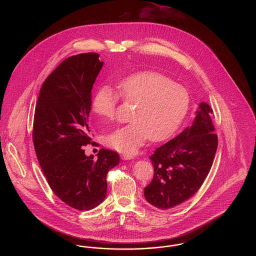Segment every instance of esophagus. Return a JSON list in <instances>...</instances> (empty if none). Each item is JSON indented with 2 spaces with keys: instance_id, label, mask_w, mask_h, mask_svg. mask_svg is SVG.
<instances>
[{
  "instance_id": "obj_1",
  "label": "esophagus",
  "mask_w": 256,
  "mask_h": 256,
  "mask_svg": "<svg viewBox=\"0 0 256 256\" xmlns=\"http://www.w3.org/2000/svg\"><path fill=\"white\" fill-rule=\"evenodd\" d=\"M121 158L124 160H130V159H134V156L132 154H121Z\"/></svg>"
}]
</instances>
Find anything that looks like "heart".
<instances>
[{"mask_svg":"<svg viewBox=\"0 0 256 256\" xmlns=\"http://www.w3.org/2000/svg\"><path fill=\"white\" fill-rule=\"evenodd\" d=\"M120 96L135 102L132 122L106 137V144L122 154H134L146 139L158 142L169 138L178 128L189 106V93L164 74H135L118 84ZM119 95L110 86L100 87L93 98L92 110L98 117L114 118Z\"/></svg>","mask_w":256,"mask_h":256,"instance_id":"1","label":"heart"}]
</instances>
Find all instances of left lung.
Segmentation results:
<instances>
[{
	"label": "left lung",
	"mask_w": 256,
	"mask_h": 256,
	"mask_svg": "<svg viewBox=\"0 0 256 256\" xmlns=\"http://www.w3.org/2000/svg\"><path fill=\"white\" fill-rule=\"evenodd\" d=\"M210 106L202 102L182 134L150 156L154 178L144 189L146 202L159 209L176 206L195 195L211 169L218 146Z\"/></svg>",
	"instance_id": "8db88e82"
}]
</instances>
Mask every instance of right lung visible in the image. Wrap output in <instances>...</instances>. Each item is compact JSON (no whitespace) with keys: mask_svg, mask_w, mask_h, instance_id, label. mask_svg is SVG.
<instances>
[{"mask_svg":"<svg viewBox=\"0 0 256 256\" xmlns=\"http://www.w3.org/2000/svg\"><path fill=\"white\" fill-rule=\"evenodd\" d=\"M98 56L86 52L62 61L41 87L34 112L32 139L42 172L52 192L78 210L102 202L106 174L120 162L110 150L100 148L97 158L84 150L91 141V91L104 65Z\"/></svg>","mask_w":256,"mask_h":256,"instance_id":"right-lung-1","label":"right lung"}]
</instances>
